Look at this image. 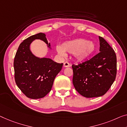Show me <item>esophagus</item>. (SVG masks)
Instances as JSON below:
<instances>
[{"label": "esophagus", "instance_id": "esophagus-1", "mask_svg": "<svg viewBox=\"0 0 127 127\" xmlns=\"http://www.w3.org/2000/svg\"><path fill=\"white\" fill-rule=\"evenodd\" d=\"M63 66L64 67H69L70 66V64L69 63H68V62H64V64H63Z\"/></svg>", "mask_w": 127, "mask_h": 127}]
</instances>
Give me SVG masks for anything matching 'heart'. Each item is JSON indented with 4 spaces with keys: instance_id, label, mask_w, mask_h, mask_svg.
I'll return each instance as SVG.
<instances>
[{
    "instance_id": "1",
    "label": "heart",
    "mask_w": 127,
    "mask_h": 127,
    "mask_svg": "<svg viewBox=\"0 0 127 127\" xmlns=\"http://www.w3.org/2000/svg\"><path fill=\"white\" fill-rule=\"evenodd\" d=\"M57 51L60 54H64V52L74 54L77 61L84 62L94 54L96 51V45L92 41L77 39L65 41L61 47H57Z\"/></svg>"
}]
</instances>
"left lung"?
<instances>
[{"label": "left lung", "mask_w": 127, "mask_h": 127, "mask_svg": "<svg viewBox=\"0 0 127 127\" xmlns=\"http://www.w3.org/2000/svg\"><path fill=\"white\" fill-rule=\"evenodd\" d=\"M99 37L100 52L77 65H72L75 88L81 95L88 98L104 95L116 76V54L104 39Z\"/></svg>", "instance_id": "8db88e82"}]
</instances>
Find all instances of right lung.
Instances as JSON below:
<instances>
[{
  "instance_id": "add662e5",
  "label": "right lung",
  "mask_w": 127,
  "mask_h": 127,
  "mask_svg": "<svg viewBox=\"0 0 127 127\" xmlns=\"http://www.w3.org/2000/svg\"><path fill=\"white\" fill-rule=\"evenodd\" d=\"M35 39L44 41L51 48L44 33L31 36L20 44L14 62L17 86L27 97L33 99L44 97L51 91L54 79L63 64L57 63L51 59L39 58L33 55L30 46Z\"/></svg>"
}]
</instances>
